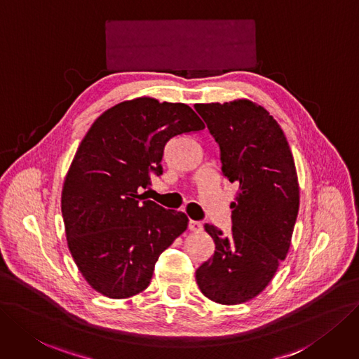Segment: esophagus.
<instances>
[{
	"mask_svg": "<svg viewBox=\"0 0 359 359\" xmlns=\"http://www.w3.org/2000/svg\"><path fill=\"white\" fill-rule=\"evenodd\" d=\"M188 228H189V231H191V232H200V231H203V224H201V222L189 220V223H188Z\"/></svg>",
	"mask_w": 359,
	"mask_h": 359,
	"instance_id": "esophagus-1",
	"label": "esophagus"
}]
</instances>
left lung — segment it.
<instances>
[{"label": "left lung", "mask_w": 359, "mask_h": 359, "mask_svg": "<svg viewBox=\"0 0 359 359\" xmlns=\"http://www.w3.org/2000/svg\"><path fill=\"white\" fill-rule=\"evenodd\" d=\"M220 148L222 172L240 183L232 232L204 228L216 251L195 272L201 293L220 304L248 302L266 288L291 244L299 213L293 154L273 116L251 100L195 106Z\"/></svg>", "instance_id": "8db88e82"}]
</instances>
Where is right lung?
<instances>
[{
  "instance_id": "obj_1",
  "label": "right lung",
  "mask_w": 359,
  "mask_h": 359,
  "mask_svg": "<svg viewBox=\"0 0 359 359\" xmlns=\"http://www.w3.org/2000/svg\"><path fill=\"white\" fill-rule=\"evenodd\" d=\"M204 127L188 104L139 97L103 112L79 143L63 183L62 216L74 262L100 294L140 293L159 255L187 231V215L139 191L163 175L170 139Z\"/></svg>"
}]
</instances>
